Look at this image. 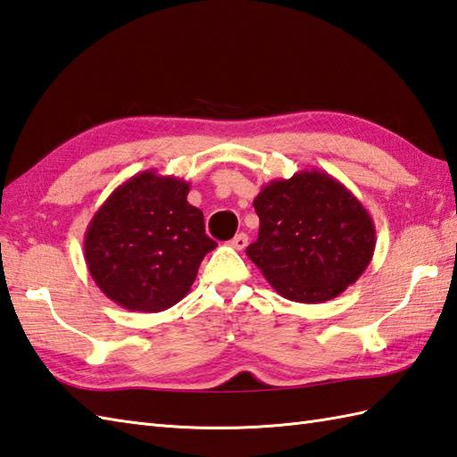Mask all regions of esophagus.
<instances>
[{"label": "esophagus", "mask_w": 457, "mask_h": 457, "mask_svg": "<svg viewBox=\"0 0 457 457\" xmlns=\"http://www.w3.org/2000/svg\"><path fill=\"white\" fill-rule=\"evenodd\" d=\"M230 246L235 250H245L248 246V237L245 235V232H240V235H237L230 240Z\"/></svg>", "instance_id": "34e87169"}]
</instances>
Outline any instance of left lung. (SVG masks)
<instances>
[{
  "instance_id": "1",
  "label": "left lung",
  "mask_w": 457,
  "mask_h": 457,
  "mask_svg": "<svg viewBox=\"0 0 457 457\" xmlns=\"http://www.w3.org/2000/svg\"><path fill=\"white\" fill-rule=\"evenodd\" d=\"M258 240L246 256L281 297L324 303L356 283L375 250L368 209L337 178L301 170L271 179L254 199Z\"/></svg>"
}]
</instances>
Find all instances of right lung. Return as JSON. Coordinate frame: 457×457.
Masks as SVG:
<instances>
[{
  "mask_svg": "<svg viewBox=\"0 0 457 457\" xmlns=\"http://www.w3.org/2000/svg\"><path fill=\"white\" fill-rule=\"evenodd\" d=\"M187 194V181L146 170L123 181L89 220V276L117 305L160 312L189 293L217 242L205 235L203 212Z\"/></svg>",
  "mask_w": 457,
  "mask_h": 457,
  "instance_id": "right-lung-1",
  "label": "right lung"
}]
</instances>
